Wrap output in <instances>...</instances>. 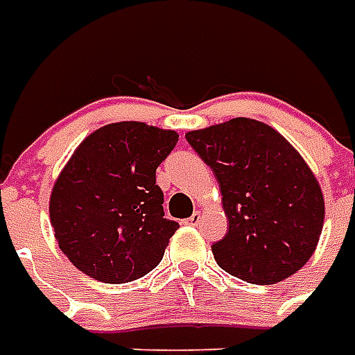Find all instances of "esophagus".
I'll return each instance as SVG.
<instances>
[{"label":"esophagus","instance_id":"1","mask_svg":"<svg viewBox=\"0 0 355 355\" xmlns=\"http://www.w3.org/2000/svg\"><path fill=\"white\" fill-rule=\"evenodd\" d=\"M200 223H201V211H196V213L186 220V224H190V226H198Z\"/></svg>","mask_w":355,"mask_h":355}]
</instances>
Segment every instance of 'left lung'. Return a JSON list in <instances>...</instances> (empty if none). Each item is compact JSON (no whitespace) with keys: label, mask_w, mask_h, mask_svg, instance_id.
<instances>
[{"label":"left lung","mask_w":355,"mask_h":355,"mask_svg":"<svg viewBox=\"0 0 355 355\" xmlns=\"http://www.w3.org/2000/svg\"><path fill=\"white\" fill-rule=\"evenodd\" d=\"M215 173L230 228L213 249L224 272L272 285L298 272L318 247L325 201L304 157L274 127L234 117L186 132Z\"/></svg>","instance_id":"obj_1"}]
</instances>
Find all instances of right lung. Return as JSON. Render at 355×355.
<instances>
[{
  "instance_id": "1",
  "label": "right lung",
  "mask_w": 355,
  "mask_h": 355,
  "mask_svg": "<svg viewBox=\"0 0 355 355\" xmlns=\"http://www.w3.org/2000/svg\"><path fill=\"white\" fill-rule=\"evenodd\" d=\"M178 132L142 121L104 125L81 140L53 184L51 226L60 251L102 283L152 272L178 223L165 218L157 165Z\"/></svg>"
}]
</instances>
